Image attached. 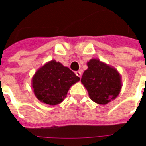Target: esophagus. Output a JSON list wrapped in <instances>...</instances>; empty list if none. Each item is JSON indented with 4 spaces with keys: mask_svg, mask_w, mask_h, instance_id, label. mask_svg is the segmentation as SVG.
I'll return each mask as SVG.
<instances>
[{
    "mask_svg": "<svg viewBox=\"0 0 146 146\" xmlns=\"http://www.w3.org/2000/svg\"><path fill=\"white\" fill-rule=\"evenodd\" d=\"M75 74H76L78 77H79V78H81V72H80V71H78V72H75Z\"/></svg>",
    "mask_w": 146,
    "mask_h": 146,
    "instance_id": "1",
    "label": "esophagus"
}]
</instances>
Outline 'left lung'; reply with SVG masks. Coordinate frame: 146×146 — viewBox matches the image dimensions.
<instances>
[{
  "label": "left lung",
  "instance_id": "8db88e82",
  "mask_svg": "<svg viewBox=\"0 0 146 146\" xmlns=\"http://www.w3.org/2000/svg\"><path fill=\"white\" fill-rule=\"evenodd\" d=\"M88 69L81 78V83L94 102L105 105L117 98L122 88L121 75L110 65L92 58L88 62Z\"/></svg>",
  "mask_w": 146,
  "mask_h": 146
}]
</instances>
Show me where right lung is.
<instances>
[{
    "instance_id": "add662e5",
    "label": "right lung",
    "mask_w": 146,
    "mask_h": 146,
    "mask_svg": "<svg viewBox=\"0 0 146 146\" xmlns=\"http://www.w3.org/2000/svg\"><path fill=\"white\" fill-rule=\"evenodd\" d=\"M79 81L80 78L72 70L52 60L39 68L33 76L32 88L39 101L57 105L66 98L70 88Z\"/></svg>"
}]
</instances>
